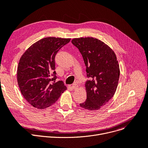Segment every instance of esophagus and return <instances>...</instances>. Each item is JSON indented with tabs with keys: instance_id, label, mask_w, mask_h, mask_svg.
<instances>
[{
	"instance_id": "1",
	"label": "esophagus",
	"mask_w": 148,
	"mask_h": 148,
	"mask_svg": "<svg viewBox=\"0 0 148 148\" xmlns=\"http://www.w3.org/2000/svg\"><path fill=\"white\" fill-rule=\"evenodd\" d=\"M72 88H73V89L75 90L76 89L78 88V85H77V83H74V84H73Z\"/></svg>"
}]
</instances>
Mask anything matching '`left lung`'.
<instances>
[{"label":"left lung","mask_w":148,"mask_h":148,"mask_svg":"<svg viewBox=\"0 0 148 148\" xmlns=\"http://www.w3.org/2000/svg\"><path fill=\"white\" fill-rule=\"evenodd\" d=\"M71 42L82 54L86 67V101L82 108L97 110L108 103L115 94L120 75L118 61L109 46L97 38H74Z\"/></svg>","instance_id":"1"}]
</instances>
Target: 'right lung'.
Segmentation results:
<instances>
[{
    "mask_svg": "<svg viewBox=\"0 0 148 148\" xmlns=\"http://www.w3.org/2000/svg\"><path fill=\"white\" fill-rule=\"evenodd\" d=\"M70 40L44 38L21 56L17 68L18 84L23 97L35 108L43 109L51 106L66 90L63 82H54L57 79L54 59L58 51Z\"/></svg>",
    "mask_w": 148,
    "mask_h": 148,
    "instance_id": "right-lung-1",
    "label": "right lung"
}]
</instances>
